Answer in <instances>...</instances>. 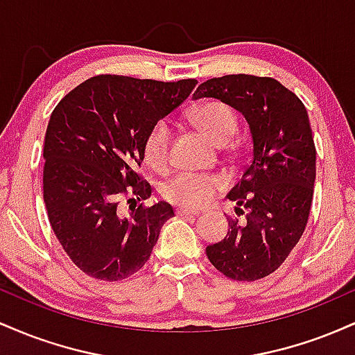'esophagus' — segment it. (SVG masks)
<instances>
[{
    "instance_id": "34e87169",
    "label": "esophagus",
    "mask_w": 355,
    "mask_h": 355,
    "mask_svg": "<svg viewBox=\"0 0 355 355\" xmlns=\"http://www.w3.org/2000/svg\"><path fill=\"white\" fill-rule=\"evenodd\" d=\"M177 215L178 217H195V215H198V211L189 209H177Z\"/></svg>"
}]
</instances>
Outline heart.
<instances>
[{
	"label": "heart",
	"instance_id": "heart-1",
	"mask_svg": "<svg viewBox=\"0 0 355 355\" xmlns=\"http://www.w3.org/2000/svg\"><path fill=\"white\" fill-rule=\"evenodd\" d=\"M198 128L217 145H225L237 133L239 120L229 105L210 100L198 105L191 112ZM144 158L153 170H165L170 160V125L158 120L146 132L144 140ZM225 187L222 177L209 173L180 172L162 187V195L175 205L185 209H203L214 200Z\"/></svg>",
	"mask_w": 355,
	"mask_h": 355
}]
</instances>
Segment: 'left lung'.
<instances>
[{
	"label": "left lung",
	"mask_w": 355,
	"mask_h": 355,
	"mask_svg": "<svg viewBox=\"0 0 355 355\" xmlns=\"http://www.w3.org/2000/svg\"><path fill=\"white\" fill-rule=\"evenodd\" d=\"M211 96L239 110L252 133V158L227 198L237 203L229 234L205 248L232 280L270 275L302 237L315 182V145L299 96L270 76L225 75L203 81L193 98ZM248 211L243 212L239 207Z\"/></svg>",
	"instance_id": "1"
}]
</instances>
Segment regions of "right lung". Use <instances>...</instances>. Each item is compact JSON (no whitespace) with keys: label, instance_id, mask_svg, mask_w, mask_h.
Here are the masks:
<instances>
[{"label":"right lung","instance_id":"add662e5","mask_svg":"<svg viewBox=\"0 0 355 355\" xmlns=\"http://www.w3.org/2000/svg\"><path fill=\"white\" fill-rule=\"evenodd\" d=\"M198 81L98 75L64 95L44 137L43 198L56 239L81 272L116 282L145 266L170 203L145 205L140 172L146 132L182 105ZM141 201L128 218L119 203Z\"/></svg>","mask_w":355,"mask_h":355}]
</instances>
